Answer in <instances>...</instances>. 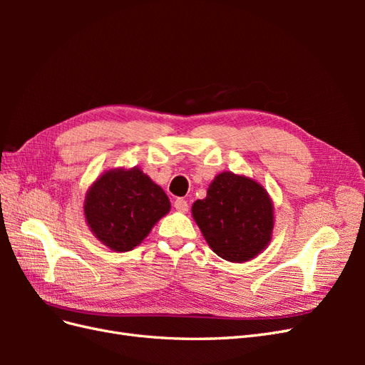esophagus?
Wrapping results in <instances>:
<instances>
[{"instance_id": "esophagus-1", "label": "esophagus", "mask_w": 365, "mask_h": 365, "mask_svg": "<svg viewBox=\"0 0 365 365\" xmlns=\"http://www.w3.org/2000/svg\"><path fill=\"white\" fill-rule=\"evenodd\" d=\"M173 207L178 210V212H189V202H187L184 197H176L173 201Z\"/></svg>"}]
</instances>
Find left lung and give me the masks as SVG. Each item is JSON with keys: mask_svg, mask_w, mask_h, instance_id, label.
<instances>
[{"mask_svg": "<svg viewBox=\"0 0 365 365\" xmlns=\"http://www.w3.org/2000/svg\"><path fill=\"white\" fill-rule=\"evenodd\" d=\"M192 215L210 248L228 262L256 257L271 240L272 202L267 190L247 176L219 173L205 200L193 204Z\"/></svg>", "mask_w": 365, "mask_h": 365, "instance_id": "8db88e82", "label": "left lung"}]
</instances>
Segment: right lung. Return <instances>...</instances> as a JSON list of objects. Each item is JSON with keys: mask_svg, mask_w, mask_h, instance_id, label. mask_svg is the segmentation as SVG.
Wrapping results in <instances>:
<instances>
[{"mask_svg": "<svg viewBox=\"0 0 365 365\" xmlns=\"http://www.w3.org/2000/svg\"><path fill=\"white\" fill-rule=\"evenodd\" d=\"M85 217L98 240L114 251L137 247L170 210L169 197L134 168L108 170L86 193Z\"/></svg>", "mask_w": 365, "mask_h": 365, "instance_id": "right-lung-1", "label": "right lung"}]
</instances>
